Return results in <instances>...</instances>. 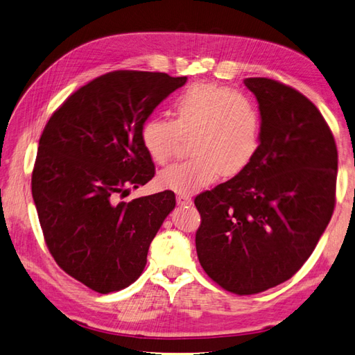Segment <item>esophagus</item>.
<instances>
[{
	"instance_id": "esophagus-1",
	"label": "esophagus",
	"mask_w": 355,
	"mask_h": 355,
	"mask_svg": "<svg viewBox=\"0 0 355 355\" xmlns=\"http://www.w3.org/2000/svg\"><path fill=\"white\" fill-rule=\"evenodd\" d=\"M177 203L180 206H187V205H191V197L187 196V194H181V196H177Z\"/></svg>"
}]
</instances>
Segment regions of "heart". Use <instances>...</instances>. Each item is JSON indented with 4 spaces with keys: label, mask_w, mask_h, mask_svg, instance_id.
I'll list each match as a JSON object with an SVG mask.
<instances>
[{
    "label": "heart",
    "mask_w": 355,
    "mask_h": 355,
    "mask_svg": "<svg viewBox=\"0 0 355 355\" xmlns=\"http://www.w3.org/2000/svg\"><path fill=\"white\" fill-rule=\"evenodd\" d=\"M173 120L153 116L144 121L141 141L152 161L165 164L182 137L191 158L166 166L158 181L166 190L190 194L220 174L234 177L255 158L263 133L258 104L241 91L214 83L182 89L171 105Z\"/></svg>",
    "instance_id": "b5f03b06"
}]
</instances>
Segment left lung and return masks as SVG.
I'll use <instances>...</instances> for the list:
<instances>
[{
  "label": "left lung",
  "mask_w": 355,
  "mask_h": 355,
  "mask_svg": "<svg viewBox=\"0 0 355 355\" xmlns=\"http://www.w3.org/2000/svg\"><path fill=\"white\" fill-rule=\"evenodd\" d=\"M243 84L263 116L259 149L242 173L194 200L200 264L239 296L302 268L332 218L338 171L332 132L309 98L268 78Z\"/></svg>",
  "instance_id": "left-lung-1"
}]
</instances>
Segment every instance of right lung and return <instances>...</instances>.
I'll return each mask as SVG.
<instances>
[{
  "label": "right lung",
  "mask_w": 355,
  "mask_h": 355,
  "mask_svg": "<svg viewBox=\"0 0 355 355\" xmlns=\"http://www.w3.org/2000/svg\"><path fill=\"white\" fill-rule=\"evenodd\" d=\"M187 76L114 71L76 89L46 123L32 194L46 245L67 274L101 295L137 280L175 207L169 190L121 202L155 175L144 121Z\"/></svg>",
  "instance_id": "obj_1"
}]
</instances>
